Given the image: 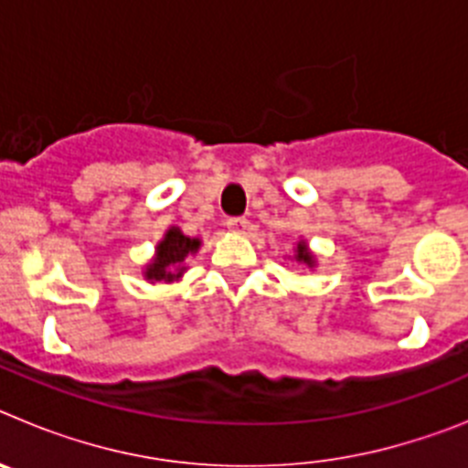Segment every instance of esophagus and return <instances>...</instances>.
Segmentation results:
<instances>
[{
	"label": "esophagus",
	"instance_id": "1",
	"mask_svg": "<svg viewBox=\"0 0 468 468\" xmlns=\"http://www.w3.org/2000/svg\"><path fill=\"white\" fill-rule=\"evenodd\" d=\"M227 229L234 231V234H243L248 229V220L246 218H231V220H227Z\"/></svg>",
	"mask_w": 468,
	"mask_h": 468
}]
</instances>
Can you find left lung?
<instances>
[{
    "instance_id": "1",
    "label": "left lung",
    "mask_w": 468,
    "mask_h": 468,
    "mask_svg": "<svg viewBox=\"0 0 468 468\" xmlns=\"http://www.w3.org/2000/svg\"><path fill=\"white\" fill-rule=\"evenodd\" d=\"M288 260H292L295 264H302L304 270H314V267H316V255H314V250L309 248L307 239H297V241L292 243V255H288Z\"/></svg>"
}]
</instances>
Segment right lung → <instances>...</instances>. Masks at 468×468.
Instances as JSON below:
<instances>
[{
  "mask_svg": "<svg viewBox=\"0 0 468 468\" xmlns=\"http://www.w3.org/2000/svg\"><path fill=\"white\" fill-rule=\"evenodd\" d=\"M198 248H201V239L187 237V234H183L180 227H168L164 231V237L156 241L152 260L143 267V279L147 283H156V281L173 283V281H180L185 271H187V258L197 255Z\"/></svg>",
  "mask_w": 468,
  "mask_h": 468,
  "instance_id": "add662e5",
  "label": "right lung"
}]
</instances>
